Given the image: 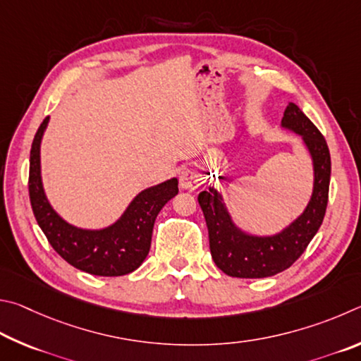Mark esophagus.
Returning a JSON list of instances; mask_svg holds the SVG:
<instances>
[{"label": "esophagus", "instance_id": "1", "mask_svg": "<svg viewBox=\"0 0 361 361\" xmlns=\"http://www.w3.org/2000/svg\"><path fill=\"white\" fill-rule=\"evenodd\" d=\"M203 184V177L200 176L198 171H195L192 168H187L182 171L180 174V187L184 188V190L188 192H193L197 190V188Z\"/></svg>", "mask_w": 361, "mask_h": 361}]
</instances>
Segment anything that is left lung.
Wrapping results in <instances>:
<instances>
[{
	"instance_id": "8db88e82",
	"label": "left lung",
	"mask_w": 361,
	"mask_h": 361,
	"mask_svg": "<svg viewBox=\"0 0 361 361\" xmlns=\"http://www.w3.org/2000/svg\"><path fill=\"white\" fill-rule=\"evenodd\" d=\"M281 125L301 136L312 158L314 188L300 217L276 235L257 236L243 231L233 222L222 193L216 188L209 187V190L198 195L209 231L214 263L231 277L260 279L290 268L306 250L324 222L331 176V158L325 137L295 103H288Z\"/></svg>"
}]
</instances>
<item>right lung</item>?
<instances>
[{
  "label": "right lung",
  "instance_id": "obj_1",
  "mask_svg": "<svg viewBox=\"0 0 361 361\" xmlns=\"http://www.w3.org/2000/svg\"><path fill=\"white\" fill-rule=\"evenodd\" d=\"M49 117L37 128L30 152V201L37 225L63 260L93 276H125L141 267L152 241L154 224L161 207L174 198L177 179L164 180L137 193L117 222L101 230L78 228L50 206L41 179V141Z\"/></svg>",
  "mask_w": 361,
  "mask_h": 361
}]
</instances>
